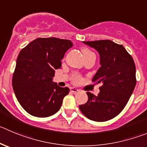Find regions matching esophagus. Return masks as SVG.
Returning <instances> with one entry per match:
<instances>
[{
    "mask_svg": "<svg viewBox=\"0 0 147 147\" xmlns=\"http://www.w3.org/2000/svg\"><path fill=\"white\" fill-rule=\"evenodd\" d=\"M70 91H71V92H72V93H74V94H75V93L78 92V91H79V90H78V88H71Z\"/></svg>",
    "mask_w": 147,
    "mask_h": 147,
    "instance_id": "34e87169",
    "label": "esophagus"
}]
</instances>
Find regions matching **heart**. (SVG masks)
<instances>
[{
    "instance_id": "1",
    "label": "heart",
    "mask_w": 147,
    "mask_h": 147,
    "mask_svg": "<svg viewBox=\"0 0 147 147\" xmlns=\"http://www.w3.org/2000/svg\"><path fill=\"white\" fill-rule=\"evenodd\" d=\"M82 53L83 54V57H84L85 59H88L92 57H95V54L93 51L90 50V49H87V48H82L81 49ZM82 80L81 77L79 76L78 75H74L73 77H72V81L75 83H80Z\"/></svg>"
}]
</instances>
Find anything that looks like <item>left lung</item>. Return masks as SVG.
Instances as JSON below:
<instances>
[{
  "label": "left lung",
  "mask_w": 147,
  "mask_h": 147,
  "mask_svg": "<svg viewBox=\"0 0 147 147\" xmlns=\"http://www.w3.org/2000/svg\"><path fill=\"white\" fill-rule=\"evenodd\" d=\"M83 42L99 53L101 67L92 81L96 84L101 83L102 86L98 96L87 92L88 101L79 108L90 120L107 121L123 111L135 88V63L123 45L110 40Z\"/></svg>",
  "instance_id": "left-lung-1"
}]
</instances>
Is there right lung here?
<instances>
[{
  "instance_id": "add662e5",
  "label": "right lung",
  "mask_w": 147,
  "mask_h": 147,
  "mask_svg": "<svg viewBox=\"0 0 147 147\" xmlns=\"http://www.w3.org/2000/svg\"><path fill=\"white\" fill-rule=\"evenodd\" d=\"M72 46L69 40L39 38L19 53L12 86L18 101L30 115L46 117L60 109L69 89L52 80L55 69L61 68V60Z\"/></svg>"
}]
</instances>
